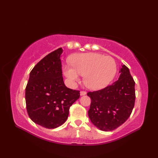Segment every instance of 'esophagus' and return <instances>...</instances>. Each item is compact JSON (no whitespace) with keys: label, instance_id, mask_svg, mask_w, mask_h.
Here are the masks:
<instances>
[{"label":"esophagus","instance_id":"obj_1","mask_svg":"<svg viewBox=\"0 0 158 158\" xmlns=\"http://www.w3.org/2000/svg\"><path fill=\"white\" fill-rule=\"evenodd\" d=\"M80 94H81V96L85 95L86 94V92H85V91H81V92H80Z\"/></svg>","mask_w":158,"mask_h":158}]
</instances>
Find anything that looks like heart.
<instances>
[{
  "label": "heart",
  "mask_w": 158,
  "mask_h": 158,
  "mask_svg": "<svg viewBox=\"0 0 158 158\" xmlns=\"http://www.w3.org/2000/svg\"><path fill=\"white\" fill-rule=\"evenodd\" d=\"M71 67L64 66L63 72L70 82L79 80V76L84 77L85 85L96 90L105 88L115 77L117 67L115 60L97 53H77L70 58Z\"/></svg>",
  "instance_id": "1"
}]
</instances>
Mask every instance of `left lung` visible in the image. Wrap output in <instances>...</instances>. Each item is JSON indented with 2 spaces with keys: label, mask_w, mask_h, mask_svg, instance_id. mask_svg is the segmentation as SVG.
Wrapping results in <instances>:
<instances>
[{
  "label": "left lung",
  "mask_w": 158,
  "mask_h": 158,
  "mask_svg": "<svg viewBox=\"0 0 158 158\" xmlns=\"http://www.w3.org/2000/svg\"><path fill=\"white\" fill-rule=\"evenodd\" d=\"M119 79L106 88L89 92L91 98L88 116L100 130L112 131L129 118L135 106V82L129 69L122 65Z\"/></svg>",
  "instance_id": "obj_1"
}]
</instances>
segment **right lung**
Returning <instances> with one entry per match:
<instances>
[{
    "instance_id": "right-lung-1",
    "label": "right lung",
    "mask_w": 158,
    "mask_h": 158,
    "mask_svg": "<svg viewBox=\"0 0 158 158\" xmlns=\"http://www.w3.org/2000/svg\"><path fill=\"white\" fill-rule=\"evenodd\" d=\"M62 48L49 53L30 73L26 87V105L32 122L48 129L66 122L70 106L79 98L80 91L64 83L60 55Z\"/></svg>"
}]
</instances>
